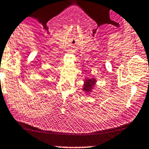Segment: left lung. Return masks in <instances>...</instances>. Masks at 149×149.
<instances>
[{"mask_svg": "<svg viewBox=\"0 0 149 149\" xmlns=\"http://www.w3.org/2000/svg\"><path fill=\"white\" fill-rule=\"evenodd\" d=\"M95 80L94 79H88L86 81V83L84 85V90L86 91H91V88L93 86L95 83Z\"/></svg>", "mask_w": 149, "mask_h": 149, "instance_id": "obj_1", "label": "left lung"}]
</instances>
